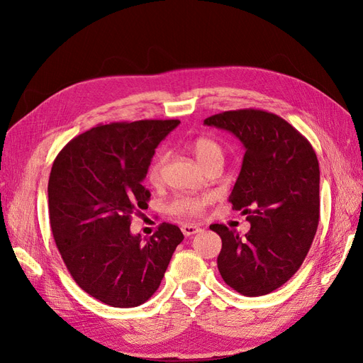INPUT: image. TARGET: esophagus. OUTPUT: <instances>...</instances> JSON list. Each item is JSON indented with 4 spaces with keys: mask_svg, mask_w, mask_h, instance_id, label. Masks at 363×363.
<instances>
[{
    "mask_svg": "<svg viewBox=\"0 0 363 363\" xmlns=\"http://www.w3.org/2000/svg\"><path fill=\"white\" fill-rule=\"evenodd\" d=\"M181 230H182V233H184L185 237H191V235H194V234H197V233L201 231L200 226L193 225V223H185V225H182Z\"/></svg>",
    "mask_w": 363,
    "mask_h": 363,
    "instance_id": "obj_1",
    "label": "esophagus"
}]
</instances>
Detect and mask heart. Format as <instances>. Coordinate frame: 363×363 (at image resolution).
I'll use <instances>...</instances> for the list:
<instances>
[{
    "label": "heart",
    "instance_id": "heart-1",
    "mask_svg": "<svg viewBox=\"0 0 363 363\" xmlns=\"http://www.w3.org/2000/svg\"><path fill=\"white\" fill-rule=\"evenodd\" d=\"M191 151L197 162L201 164L203 169L211 166L213 163H222L223 162V148L222 145L208 137H199L191 144ZM166 162V156L160 155L156 157V160L151 163L148 169V182L151 185H157L162 181L163 166ZM212 197L211 196H179L174 201L170 203L169 208L170 212L177 216H201L206 211V207L211 204Z\"/></svg>",
    "mask_w": 363,
    "mask_h": 363
}]
</instances>
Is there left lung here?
Returning a JSON list of instances; mask_svg holds the SVG:
<instances>
[{
    "label": "left lung",
    "mask_w": 363,
    "mask_h": 363,
    "mask_svg": "<svg viewBox=\"0 0 363 363\" xmlns=\"http://www.w3.org/2000/svg\"><path fill=\"white\" fill-rule=\"evenodd\" d=\"M204 125L234 133L245 148L230 201L247 215L250 231L241 237L222 223L211 225L222 238L218 269L242 296L272 293L298 271L316 234L315 150L287 121L264 110L223 111Z\"/></svg>",
    "instance_id": "1"
}]
</instances>
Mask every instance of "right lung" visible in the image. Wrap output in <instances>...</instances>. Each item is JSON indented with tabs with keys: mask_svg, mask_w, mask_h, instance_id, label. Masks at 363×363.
<instances>
[{
	"mask_svg": "<svg viewBox=\"0 0 363 363\" xmlns=\"http://www.w3.org/2000/svg\"><path fill=\"white\" fill-rule=\"evenodd\" d=\"M179 121L114 122L65 145L48 181L50 225L79 287L111 308H135L156 293L184 235L162 223L143 241L132 215L147 207L143 185L155 151Z\"/></svg>",
	"mask_w": 363,
	"mask_h": 363,
	"instance_id": "obj_1",
	"label": "right lung"
}]
</instances>
